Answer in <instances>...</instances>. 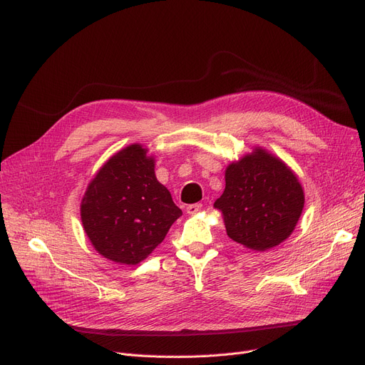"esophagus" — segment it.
I'll use <instances>...</instances> for the list:
<instances>
[{"label": "esophagus", "mask_w": 365, "mask_h": 365, "mask_svg": "<svg viewBox=\"0 0 365 365\" xmlns=\"http://www.w3.org/2000/svg\"><path fill=\"white\" fill-rule=\"evenodd\" d=\"M201 208H202V204H200V202H197V204H189V205L186 207V212H187L189 215H195V213L200 212Z\"/></svg>", "instance_id": "obj_1"}]
</instances>
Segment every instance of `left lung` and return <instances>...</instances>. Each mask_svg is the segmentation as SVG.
Returning <instances> with one entry per match:
<instances>
[{
    "mask_svg": "<svg viewBox=\"0 0 365 365\" xmlns=\"http://www.w3.org/2000/svg\"><path fill=\"white\" fill-rule=\"evenodd\" d=\"M226 186L215 207L229 238L263 252L290 237L304 195L294 173L263 149H255L225 173Z\"/></svg>",
    "mask_w": 365,
    "mask_h": 365,
    "instance_id": "8db88e82",
    "label": "left lung"
}]
</instances>
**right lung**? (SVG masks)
I'll return each mask as SVG.
<instances>
[{
    "mask_svg": "<svg viewBox=\"0 0 365 365\" xmlns=\"http://www.w3.org/2000/svg\"><path fill=\"white\" fill-rule=\"evenodd\" d=\"M182 216L140 145L120 150L99 170L81 202L84 231L103 257L124 264L146 259Z\"/></svg>",
    "mask_w": 365,
    "mask_h": 365,
    "instance_id": "obj_1",
    "label": "right lung"
}]
</instances>
